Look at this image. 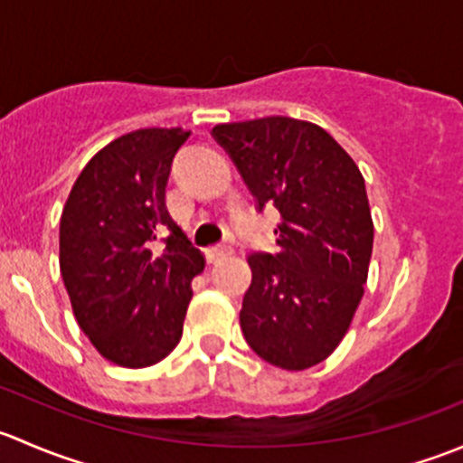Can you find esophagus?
Segmentation results:
<instances>
[{"label": "esophagus", "mask_w": 463, "mask_h": 463, "mask_svg": "<svg viewBox=\"0 0 463 463\" xmlns=\"http://www.w3.org/2000/svg\"><path fill=\"white\" fill-rule=\"evenodd\" d=\"M231 255H232V249H228V246H214V249H208L210 261H222L231 258Z\"/></svg>", "instance_id": "1"}]
</instances>
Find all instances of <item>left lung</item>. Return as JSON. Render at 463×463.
I'll use <instances>...</instances> for the list:
<instances>
[{"label":"left lung","instance_id":"left-lung-1","mask_svg":"<svg viewBox=\"0 0 463 463\" xmlns=\"http://www.w3.org/2000/svg\"><path fill=\"white\" fill-rule=\"evenodd\" d=\"M246 185L279 210L275 255H250L241 302L246 343L266 363L302 372L329 358L347 334L370 270L374 222L365 179L334 137L288 116L222 123Z\"/></svg>","mask_w":463,"mask_h":463}]
</instances>
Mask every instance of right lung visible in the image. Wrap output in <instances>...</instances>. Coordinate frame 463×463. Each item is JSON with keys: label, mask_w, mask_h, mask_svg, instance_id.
<instances>
[{"label": "right lung", "mask_w": 463, "mask_h": 463, "mask_svg": "<svg viewBox=\"0 0 463 463\" xmlns=\"http://www.w3.org/2000/svg\"><path fill=\"white\" fill-rule=\"evenodd\" d=\"M181 128L123 134L93 154L60 217V273L78 325L102 358L156 365L179 345L205 258L165 208ZM167 234L161 251L153 240Z\"/></svg>", "instance_id": "add662e5"}]
</instances>
